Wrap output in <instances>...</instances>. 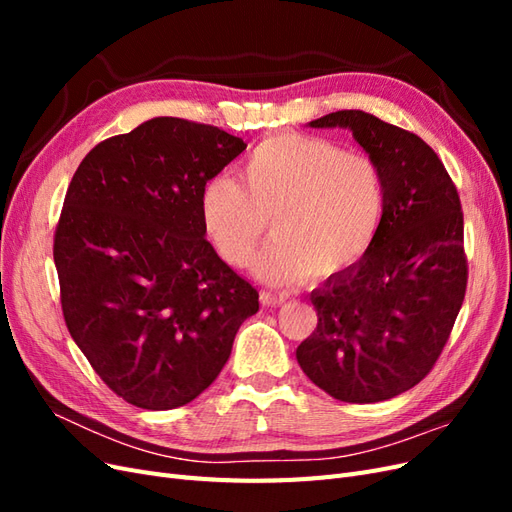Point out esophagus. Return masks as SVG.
<instances>
[{
    "label": "esophagus",
    "mask_w": 512,
    "mask_h": 512,
    "mask_svg": "<svg viewBox=\"0 0 512 512\" xmlns=\"http://www.w3.org/2000/svg\"><path fill=\"white\" fill-rule=\"evenodd\" d=\"M286 294L284 292H269V290H262L260 292V303L262 305H267V307H277V305H282V303H286Z\"/></svg>",
    "instance_id": "esophagus-1"
}]
</instances>
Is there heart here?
<instances>
[{
  "instance_id": "obj_1",
  "label": "heart",
  "mask_w": 512,
  "mask_h": 512,
  "mask_svg": "<svg viewBox=\"0 0 512 512\" xmlns=\"http://www.w3.org/2000/svg\"><path fill=\"white\" fill-rule=\"evenodd\" d=\"M241 181L222 173L200 192V224L213 250L243 267L269 228L273 239L254 260L269 284L307 271L327 280L374 245L386 211L378 164L316 136L282 134L256 145L239 164Z\"/></svg>"
}]
</instances>
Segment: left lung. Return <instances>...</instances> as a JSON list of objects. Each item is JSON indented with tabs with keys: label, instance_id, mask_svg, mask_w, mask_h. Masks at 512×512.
Masks as SVG:
<instances>
[{
	"label": "left lung",
	"instance_id": "obj_1",
	"mask_svg": "<svg viewBox=\"0 0 512 512\" xmlns=\"http://www.w3.org/2000/svg\"><path fill=\"white\" fill-rule=\"evenodd\" d=\"M309 128H344L378 164L386 211L369 252L309 299L318 327L297 348L305 376L348 404L406 393L438 361L463 303L468 262L457 188L423 138L363 111Z\"/></svg>",
	"mask_w": 512,
	"mask_h": 512
}]
</instances>
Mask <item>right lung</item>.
Wrapping results in <instances>:
<instances>
[{
  "mask_svg": "<svg viewBox=\"0 0 512 512\" xmlns=\"http://www.w3.org/2000/svg\"><path fill=\"white\" fill-rule=\"evenodd\" d=\"M247 145L153 117L91 149L70 181L53 258L76 346L128 404L170 410L218 378L258 292L215 254L200 192Z\"/></svg>",
  "mask_w": 512,
  "mask_h": 512,
  "instance_id": "add662e5",
  "label": "right lung"
}]
</instances>
